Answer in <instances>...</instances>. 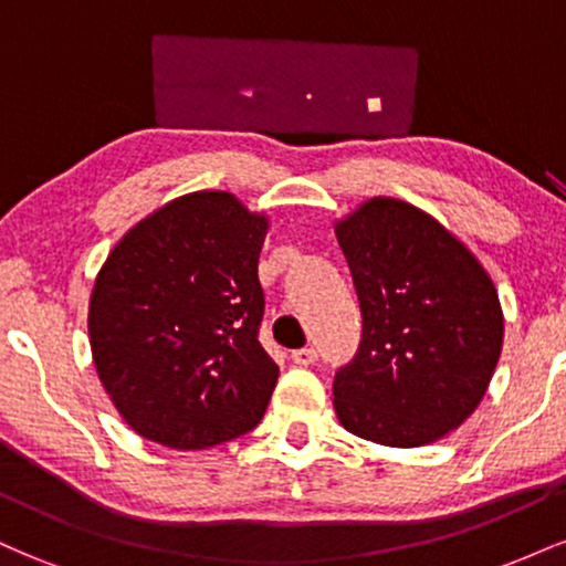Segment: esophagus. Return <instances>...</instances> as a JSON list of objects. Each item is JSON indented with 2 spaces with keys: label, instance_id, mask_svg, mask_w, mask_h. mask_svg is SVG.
I'll list each match as a JSON object with an SVG mask.
<instances>
[{
  "label": "esophagus",
  "instance_id": "esophagus-1",
  "mask_svg": "<svg viewBox=\"0 0 566 566\" xmlns=\"http://www.w3.org/2000/svg\"><path fill=\"white\" fill-rule=\"evenodd\" d=\"M316 356H319V354H316V348H297V350H292L290 359H292V365L308 367V365H314Z\"/></svg>",
  "mask_w": 566,
  "mask_h": 566
}]
</instances>
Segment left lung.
<instances>
[{
  "instance_id": "1",
  "label": "left lung",
  "mask_w": 566,
  "mask_h": 566,
  "mask_svg": "<svg viewBox=\"0 0 566 566\" xmlns=\"http://www.w3.org/2000/svg\"><path fill=\"white\" fill-rule=\"evenodd\" d=\"M361 308V343L335 375L343 428L423 447L479 407L503 348V308L484 265L437 218L391 197L335 223Z\"/></svg>"
}]
</instances>
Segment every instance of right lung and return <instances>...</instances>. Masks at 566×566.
Segmentation results:
<instances>
[{
  "label": "right lung",
  "mask_w": 566,
  "mask_h": 566,
  "mask_svg": "<svg viewBox=\"0 0 566 566\" xmlns=\"http://www.w3.org/2000/svg\"><path fill=\"white\" fill-rule=\"evenodd\" d=\"M265 231L269 218L233 193L193 191L108 252L90 295V348L143 439L207 450L261 423L279 378L258 340Z\"/></svg>",
  "instance_id": "obj_1"
}]
</instances>
